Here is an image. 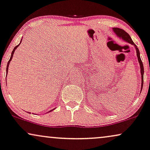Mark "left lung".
Segmentation results:
<instances>
[{"label":"left lung","mask_w":150,"mask_h":150,"mask_svg":"<svg viewBox=\"0 0 150 150\" xmlns=\"http://www.w3.org/2000/svg\"><path fill=\"white\" fill-rule=\"evenodd\" d=\"M113 31L114 32L117 37L119 38H122L124 41H125L126 42L129 43L130 44L134 45L136 48V55H137L138 57V62H139L140 64V67H141V89L143 88V74H144V68H143V62L141 61V56H140V52L138 48H137V46L135 45V43L133 42L132 41V38L130 37L129 35L127 33H126L125 30H123L122 29H120V28H113Z\"/></svg>","instance_id":"1"}]
</instances>
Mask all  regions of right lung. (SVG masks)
<instances>
[{
  "label": "right lung",
  "mask_w": 150,
  "mask_h": 150,
  "mask_svg": "<svg viewBox=\"0 0 150 150\" xmlns=\"http://www.w3.org/2000/svg\"><path fill=\"white\" fill-rule=\"evenodd\" d=\"M21 41H22V39H21ZM21 42H20V43H21ZM20 43L18 45H17L16 47H14V48L13 49V51H12V54H11V57H10V59H9V62H7V69H6V73L7 74V72H8V67H9V62H10V61L11 60H12V57H13V55H14V51H15V50H16V49L18 48V45H20ZM6 82H7V81H6ZM52 110H50V111H48V112H50V111H52Z\"/></svg>",
  "instance_id": "obj_1"
}]
</instances>
